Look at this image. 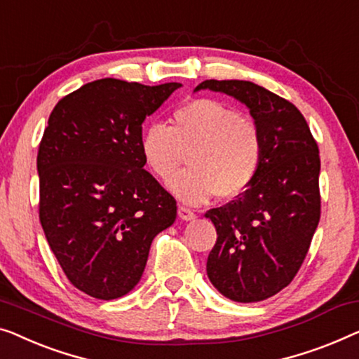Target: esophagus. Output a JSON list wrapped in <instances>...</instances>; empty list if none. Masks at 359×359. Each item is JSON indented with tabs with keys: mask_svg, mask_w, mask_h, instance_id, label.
Returning <instances> with one entry per match:
<instances>
[{
	"mask_svg": "<svg viewBox=\"0 0 359 359\" xmlns=\"http://www.w3.org/2000/svg\"><path fill=\"white\" fill-rule=\"evenodd\" d=\"M178 215H180L181 220H186V222L194 220V218H196L194 212H192L189 207H184V205H180L178 207Z\"/></svg>",
	"mask_w": 359,
	"mask_h": 359,
	"instance_id": "1",
	"label": "esophagus"
}]
</instances>
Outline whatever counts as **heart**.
<instances>
[{
  "label": "heart",
  "mask_w": 359,
  "mask_h": 359,
  "mask_svg": "<svg viewBox=\"0 0 359 359\" xmlns=\"http://www.w3.org/2000/svg\"><path fill=\"white\" fill-rule=\"evenodd\" d=\"M147 170L168 181L183 167L189 170L168 184L180 201L204 204L212 196L230 201L254 183L264 157L261 129L251 118L215 98H196L171 116V128L152 124L141 136Z\"/></svg>",
  "instance_id": "1"
}]
</instances>
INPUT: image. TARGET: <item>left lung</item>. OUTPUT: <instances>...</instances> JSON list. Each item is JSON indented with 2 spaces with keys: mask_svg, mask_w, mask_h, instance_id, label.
Here are the masks:
<instances>
[{
  "mask_svg": "<svg viewBox=\"0 0 359 359\" xmlns=\"http://www.w3.org/2000/svg\"><path fill=\"white\" fill-rule=\"evenodd\" d=\"M249 108L261 129V170L235 201L210 209L217 243L207 275L223 296L256 303L288 287L309 251L320 218L319 147L292 102L249 81H204Z\"/></svg>",
  "mask_w": 359,
  "mask_h": 359,
  "instance_id": "1",
  "label": "left lung"
}]
</instances>
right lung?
<instances>
[{
  "instance_id": "right-lung-1",
  "label": "right lung",
  "mask_w": 359,
  "mask_h": 359,
  "mask_svg": "<svg viewBox=\"0 0 359 359\" xmlns=\"http://www.w3.org/2000/svg\"><path fill=\"white\" fill-rule=\"evenodd\" d=\"M93 81L56 103L39 145V217L67 280L115 299L142 277L152 240L176 201L144 170L142 123L180 89Z\"/></svg>"
}]
</instances>
